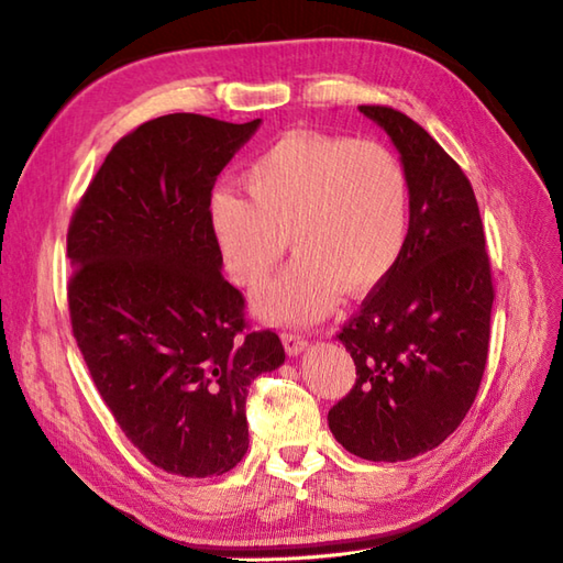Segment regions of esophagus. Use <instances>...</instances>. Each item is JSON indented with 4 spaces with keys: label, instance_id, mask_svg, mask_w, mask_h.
Instances as JSON below:
<instances>
[{
    "label": "esophagus",
    "instance_id": "34e87169",
    "mask_svg": "<svg viewBox=\"0 0 563 563\" xmlns=\"http://www.w3.org/2000/svg\"><path fill=\"white\" fill-rule=\"evenodd\" d=\"M283 345L287 350V355H299L307 347V338L299 331H285L283 333Z\"/></svg>",
    "mask_w": 563,
    "mask_h": 563
}]
</instances>
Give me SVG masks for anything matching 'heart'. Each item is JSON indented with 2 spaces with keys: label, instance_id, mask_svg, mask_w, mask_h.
<instances>
[{
  "label": "heart",
  "instance_id": "obj_1",
  "mask_svg": "<svg viewBox=\"0 0 563 563\" xmlns=\"http://www.w3.org/2000/svg\"><path fill=\"white\" fill-rule=\"evenodd\" d=\"M246 196L216 191L208 222L222 266L242 287L264 283L285 256L297 261L256 295L273 321H309L338 295L376 290L402 256L410 187L382 143L297 132L278 139L244 173Z\"/></svg>",
  "mask_w": 563,
  "mask_h": 563
}]
</instances>
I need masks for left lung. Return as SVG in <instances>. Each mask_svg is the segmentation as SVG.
<instances>
[{"label": "left lung", "mask_w": 563, "mask_h": 563, "mask_svg": "<svg viewBox=\"0 0 563 563\" xmlns=\"http://www.w3.org/2000/svg\"><path fill=\"white\" fill-rule=\"evenodd\" d=\"M394 141L410 187V230L394 273L338 331L355 360L329 410L345 451L410 461L451 437L475 402L489 352L494 285L473 185L424 129L386 104H360Z\"/></svg>", "instance_id": "obj_1"}]
</instances>
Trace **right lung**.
<instances>
[{
  "label": "right lung",
  "mask_w": 563,
  "mask_h": 563,
  "mask_svg": "<svg viewBox=\"0 0 563 563\" xmlns=\"http://www.w3.org/2000/svg\"><path fill=\"white\" fill-rule=\"evenodd\" d=\"M175 112L114 143L67 232L69 319L98 394L165 473L222 475L250 449L246 394L278 369V333L250 331L208 222L216 177L256 132Z\"/></svg>",
  "instance_id": "1"
}]
</instances>
